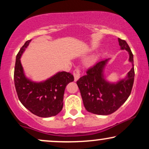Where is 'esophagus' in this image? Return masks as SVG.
Returning <instances> with one entry per match:
<instances>
[{"label":"esophagus","mask_w":149,"mask_h":149,"mask_svg":"<svg viewBox=\"0 0 149 149\" xmlns=\"http://www.w3.org/2000/svg\"><path fill=\"white\" fill-rule=\"evenodd\" d=\"M73 76H74V80L75 81L78 80L80 78V70L79 69H76L73 71Z\"/></svg>","instance_id":"esophagus-1"}]
</instances>
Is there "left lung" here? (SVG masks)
I'll list each match as a JSON object with an SVG mask.
<instances>
[{
	"label": "left lung",
	"instance_id": "obj_1",
	"mask_svg": "<svg viewBox=\"0 0 149 149\" xmlns=\"http://www.w3.org/2000/svg\"><path fill=\"white\" fill-rule=\"evenodd\" d=\"M121 49L129 53L132 64L125 78L112 83L105 79L104 70L109 59L97 62L87 71L85 76L76 82L84 107L88 112L97 115H109L117 111L130 95L134 78L133 54L127 42L118 38Z\"/></svg>",
	"mask_w": 149,
	"mask_h": 149
}]
</instances>
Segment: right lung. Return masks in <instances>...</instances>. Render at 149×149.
<instances>
[{
	"label": "right lung",
	"mask_w": 149,
	"mask_h": 149,
	"mask_svg": "<svg viewBox=\"0 0 149 149\" xmlns=\"http://www.w3.org/2000/svg\"><path fill=\"white\" fill-rule=\"evenodd\" d=\"M31 40H27L16 57L14 80L19 100L34 115L49 118L57 115L63 108L66 85L74 80L71 73L61 71L42 82H33L26 78L20 58Z\"/></svg>",
	"instance_id": "add662e5"
}]
</instances>
